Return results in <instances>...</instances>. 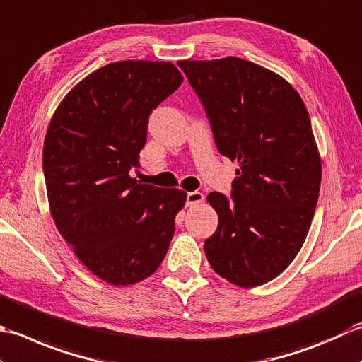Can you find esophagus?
<instances>
[{
    "label": "esophagus",
    "mask_w": 362,
    "mask_h": 362,
    "mask_svg": "<svg viewBox=\"0 0 362 362\" xmlns=\"http://www.w3.org/2000/svg\"><path fill=\"white\" fill-rule=\"evenodd\" d=\"M203 200H204V195L202 194V192H189L186 204L187 206H195V204H200Z\"/></svg>",
    "instance_id": "1"
}]
</instances>
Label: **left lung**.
<instances>
[{
	"mask_svg": "<svg viewBox=\"0 0 362 362\" xmlns=\"http://www.w3.org/2000/svg\"><path fill=\"white\" fill-rule=\"evenodd\" d=\"M218 151L238 160L233 200L211 192L218 226L204 242L217 275L239 287L276 278L300 252L319 198L322 162L298 92L240 57L180 61Z\"/></svg>",
	"mask_w": 362,
	"mask_h": 362,
	"instance_id": "left-lung-1",
	"label": "left lung"
}]
</instances>
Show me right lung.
I'll use <instances>...</instances> for the list:
<instances>
[{"mask_svg":"<svg viewBox=\"0 0 362 362\" xmlns=\"http://www.w3.org/2000/svg\"><path fill=\"white\" fill-rule=\"evenodd\" d=\"M182 83L172 62L107 64L59 103L43 144L57 231L95 276L112 286L148 278L164 261L187 194L131 178L148 115Z\"/></svg>","mask_w":362,"mask_h":362,"instance_id":"obj_1","label":"right lung"}]
</instances>
